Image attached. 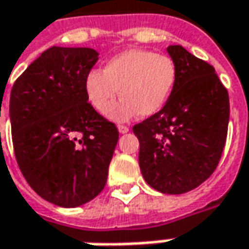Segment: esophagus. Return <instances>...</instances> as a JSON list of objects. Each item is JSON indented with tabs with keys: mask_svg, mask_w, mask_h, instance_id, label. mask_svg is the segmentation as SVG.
Returning a JSON list of instances; mask_svg holds the SVG:
<instances>
[{
	"mask_svg": "<svg viewBox=\"0 0 249 249\" xmlns=\"http://www.w3.org/2000/svg\"><path fill=\"white\" fill-rule=\"evenodd\" d=\"M118 130H119V133H121V134H126V133H128V130H130V128H128L127 126H119Z\"/></svg>",
	"mask_w": 249,
	"mask_h": 249,
	"instance_id": "34e87169",
	"label": "esophagus"
}]
</instances>
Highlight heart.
<instances>
[{
	"label": "heart",
	"instance_id": "obj_1",
	"mask_svg": "<svg viewBox=\"0 0 249 249\" xmlns=\"http://www.w3.org/2000/svg\"><path fill=\"white\" fill-rule=\"evenodd\" d=\"M177 70L166 54L146 49H127L111 57L103 70H91L83 81L89 104L104 113L117 95L123 99L107 116L113 122H126L137 116L159 112L174 89Z\"/></svg>",
	"mask_w": 249,
	"mask_h": 249
}]
</instances>
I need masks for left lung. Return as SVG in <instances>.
Listing matches in <instances>:
<instances>
[{"mask_svg": "<svg viewBox=\"0 0 249 249\" xmlns=\"http://www.w3.org/2000/svg\"><path fill=\"white\" fill-rule=\"evenodd\" d=\"M167 53L177 70L164 107L133 127L140 141V168L146 183L182 195L210 178L221 160L229 124V94L215 68L182 48Z\"/></svg>", "mask_w": 249, "mask_h": 249, "instance_id": "left-lung-1", "label": "left lung"}]
</instances>
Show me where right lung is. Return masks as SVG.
<instances>
[{
	"label": "right lung",
	"instance_id": "add662e5",
	"mask_svg": "<svg viewBox=\"0 0 249 249\" xmlns=\"http://www.w3.org/2000/svg\"><path fill=\"white\" fill-rule=\"evenodd\" d=\"M90 48L52 46L16 79L9 118L15 156L46 201L74 208L104 189L119 140L116 126L88 103L83 81L97 63Z\"/></svg>",
	"mask_w": 249,
	"mask_h": 249
}]
</instances>
